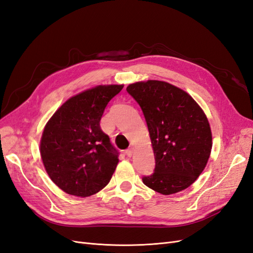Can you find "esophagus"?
<instances>
[{
    "instance_id": "obj_1",
    "label": "esophagus",
    "mask_w": 253,
    "mask_h": 253,
    "mask_svg": "<svg viewBox=\"0 0 253 253\" xmlns=\"http://www.w3.org/2000/svg\"><path fill=\"white\" fill-rule=\"evenodd\" d=\"M126 155L127 156V157H131L132 156V154H133V149L132 148H129V149H127V150H126Z\"/></svg>"
}]
</instances>
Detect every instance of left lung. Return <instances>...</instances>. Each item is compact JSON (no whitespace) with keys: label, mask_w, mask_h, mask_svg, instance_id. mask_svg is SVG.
<instances>
[{"label":"left lung","mask_w":253,"mask_h":253,"mask_svg":"<svg viewBox=\"0 0 253 253\" xmlns=\"http://www.w3.org/2000/svg\"><path fill=\"white\" fill-rule=\"evenodd\" d=\"M142 110L155 156L152 175L142 181L170 195L190 187L204 171L212 149V134L204 111L185 90L148 80L126 87Z\"/></svg>","instance_id":"left-lung-1"}]
</instances>
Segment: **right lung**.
I'll return each mask as SVG.
<instances>
[{"label": "right lung", "instance_id": "right-lung-1", "mask_svg": "<svg viewBox=\"0 0 253 253\" xmlns=\"http://www.w3.org/2000/svg\"><path fill=\"white\" fill-rule=\"evenodd\" d=\"M124 85H98L68 99L44 127L42 162L50 179L65 193L86 197L110 182L118 151L103 133L100 120Z\"/></svg>", "mask_w": 253, "mask_h": 253}]
</instances>
